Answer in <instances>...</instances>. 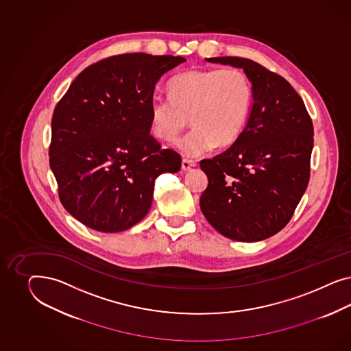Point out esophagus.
<instances>
[{
  "mask_svg": "<svg viewBox=\"0 0 351 351\" xmlns=\"http://www.w3.org/2000/svg\"><path fill=\"white\" fill-rule=\"evenodd\" d=\"M195 166H197V163L194 160H182V162H181V169L184 171H189L193 167H195Z\"/></svg>",
  "mask_w": 351,
  "mask_h": 351,
  "instance_id": "34e87169",
  "label": "esophagus"
}]
</instances>
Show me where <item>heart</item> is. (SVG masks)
Masks as SVG:
<instances>
[{
    "label": "heart",
    "mask_w": 351,
    "mask_h": 351,
    "mask_svg": "<svg viewBox=\"0 0 351 351\" xmlns=\"http://www.w3.org/2000/svg\"><path fill=\"white\" fill-rule=\"evenodd\" d=\"M171 96H156L149 106L150 125L157 138L175 140L185 156L197 157L215 148L230 147L245 130L252 106V85L238 68L189 71L169 84Z\"/></svg>",
    "instance_id": "b5f03b06"
}]
</instances>
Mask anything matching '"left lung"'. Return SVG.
Masks as SVG:
<instances>
[{"mask_svg":"<svg viewBox=\"0 0 351 351\" xmlns=\"http://www.w3.org/2000/svg\"><path fill=\"white\" fill-rule=\"evenodd\" d=\"M206 60L243 69L252 85V106L233 145L201 162L208 178L201 210L223 237L258 242L287 225L308 188L313 122L283 77L245 58Z\"/></svg>","mask_w":351,"mask_h":351,"instance_id":"obj_1","label":"left lung"}]
</instances>
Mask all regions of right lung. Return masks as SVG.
Here are the masks:
<instances>
[{
    "mask_svg": "<svg viewBox=\"0 0 351 351\" xmlns=\"http://www.w3.org/2000/svg\"><path fill=\"white\" fill-rule=\"evenodd\" d=\"M182 56L122 53L87 66L58 103L50 167L64 208L103 233L143 220L154 181L178 172L181 157L150 135L149 106L160 77Z\"/></svg>",
    "mask_w": 351,
    "mask_h": 351,
    "instance_id": "obj_1",
    "label": "right lung"
}]
</instances>
